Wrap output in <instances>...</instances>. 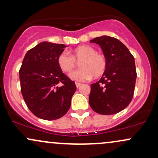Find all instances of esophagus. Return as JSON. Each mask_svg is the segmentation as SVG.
Returning a JSON list of instances; mask_svg holds the SVG:
<instances>
[{"label":"esophagus","instance_id":"esophagus-1","mask_svg":"<svg viewBox=\"0 0 158 158\" xmlns=\"http://www.w3.org/2000/svg\"><path fill=\"white\" fill-rule=\"evenodd\" d=\"M81 85H82V84H81V83L76 82V85H77V88H79V87L81 86Z\"/></svg>","mask_w":158,"mask_h":158}]
</instances>
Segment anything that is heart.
<instances>
[{
	"mask_svg": "<svg viewBox=\"0 0 158 158\" xmlns=\"http://www.w3.org/2000/svg\"><path fill=\"white\" fill-rule=\"evenodd\" d=\"M70 55L67 52L59 54L57 63L59 68L65 73H70L79 62L81 68L70 74V78L78 81H88L94 77L98 78L106 71L107 59L103 54L97 52L95 48L89 45H81L73 49Z\"/></svg>",
	"mask_w": 158,
	"mask_h": 158,
	"instance_id": "obj_1",
	"label": "heart"
}]
</instances>
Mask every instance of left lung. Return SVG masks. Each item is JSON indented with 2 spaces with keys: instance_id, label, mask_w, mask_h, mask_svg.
<instances>
[{
  "instance_id": "obj_1",
  "label": "left lung",
  "mask_w": 158,
  "mask_h": 158,
  "mask_svg": "<svg viewBox=\"0 0 158 158\" xmlns=\"http://www.w3.org/2000/svg\"><path fill=\"white\" fill-rule=\"evenodd\" d=\"M90 42L102 48L107 68L101 79L90 85V106L103 115L117 114L125 109L133 98L137 78L135 58L115 38L103 35Z\"/></svg>"
}]
</instances>
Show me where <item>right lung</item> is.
Returning <instances> with one entry per match:
<instances>
[{
  "instance_id": "right-lung-1",
  "label": "right lung",
  "mask_w": 158,
  "mask_h": 158,
  "mask_svg": "<svg viewBox=\"0 0 158 158\" xmlns=\"http://www.w3.org/2000/svg\"><path fill=\"white\" fill-rule=\"evenodd\" d=\"M64 48V44L44 41L23 58L19 70L21 94L27 106L39 118L57 119L70 109L77 86L58 65V56ZM59 84L63 85L59 87Z\"/></svg>"
}]
</instances>
